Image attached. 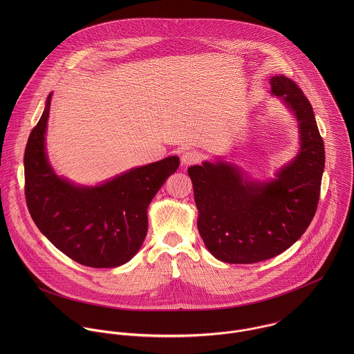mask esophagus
<instances>
[{
  "label": "esophagus",
  "instance_id": "esophagus-1",
  "mask_svg": "<svg viewBox=\"0 0 354 354\" xmlns=\"http://www.w3.org/2000/svg\"><path fill=\"white\" fill-rule=\"evenodd\" d=\"M199 160V153L195 151H185L181 155V165L183 166H189L194 165Z\"/></svg>",
  "mask_w": 354,
  "mask_h": 354
}]
</instances>
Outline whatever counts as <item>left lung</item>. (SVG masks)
<instances>
[{"label":"left lung","instance_id":"obj_1","mask_svg":"<svg viewBox=\"0 0 354 354\" xmlns=\"http://www.w3.org/2000/svg\"><path fill=\"white\" fill-rule=\"evenodd\" d=\"M271 94L295 113L300 129L299 153L266 183L252 181L225 160L188 169L199 211L198 229L218 260L251 264L290 248L315 216L324 145L312 104L300 87L281 75L270 79Z\"/></svg>","mask_w":354,"mask_h":354}]
</instances>
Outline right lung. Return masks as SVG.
Here are the masks:
<instances>
[{"mask_svg":"<svg viewBox=\"0 0 354 354\" xmlns=\"http://www.w3.org/2000/svg\"><path fill=\"white\" fill-rule=\"evenodd\" d=\"M51 94L24 152V192L31 218L51 244L72 260L113 268L140 250L149 227L147 208L178 166L167 156L131 169L98 187H80L58 177L45 149Z\"/></svg>","mask_w":354,"mask_h":354,"instance_id":"1","label":"right lung"}]
</instances>
